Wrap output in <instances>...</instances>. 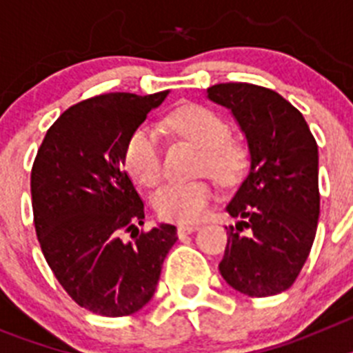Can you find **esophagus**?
Segmentation results:
<instances>
[{"label":"esophagus","instance_id":"34e87169","mask_svg":"<svg viewBox=\"0 0 353 353\" xmlns=\"http://www.w3.org/2000/svg\"><path fill=\"white\" fill-rule=\"evenodd\" d=\"M198 224H180L179 228H176V233H179L180 236L182 235H189V233L196 232L198 230Z\"/></svg>","mask_w":353,"mask_h":353}]
</instances>
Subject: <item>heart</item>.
Returning <instances> with one entry per match:
<instances>
[{"instance_id":"obj_1","label":"heart","mask_w":353,"mask_h":353,"mask_svg":"<svg viewBox=\"0 0 353 353\" xmlns=\"http://www.w3.org/2000/svg\"><path fill=\"white\" fill-rule=\"evenodd\" d=\"M164 125L201 148L196 174H210L221 185H233L248 171L251 162L249 143L242 136L230 134L228 121L214 109L198 104L182 105L168 114ZM123 166L138 185L155 187L161 182V148L152 127L139 125L130 132L123 148ZM212 199V182L198 179L168 183L155 192L152 201L162 219L191 223L207 212Z\"/></svg>"}]
</instances>
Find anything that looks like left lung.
<instances>
[{"instance_id":"left-lung-1","label":"left lung","mask_w":353,"mask_h":353,"mask_svg":"<svg viewBox=\"0 0 353 353\" xmlns=\"http://www.w3.org/2000/svg\"><path fill=\"white\" fill-rule=\"evenodd\" d=\"M207 93L232 111L251 148L249 174L226 207L242 221L228 228L219 272L249 297L276 295L295 283L316 235L318 145L301 111L274 90L221 83Z\"/></svg>"}]
</instances>
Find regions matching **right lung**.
<instances>
[{"label":"right lung","instance_id":"add662e5","mask_svg":"<svg viewBox=\"0 0 353 353\" xmlns=\"http://www.w3.org/2000/svg\"><path fill=\"white\" fill-rule=\"evenodd\" d=\"M166 92L105 93L49 127L31 168L35 232L46 261L81 307L127 316L154 297L173 224L139 232L145 205L123 170V148Z\"/></svg>","mask_w":353,"mask_h":353}]
</instances>
